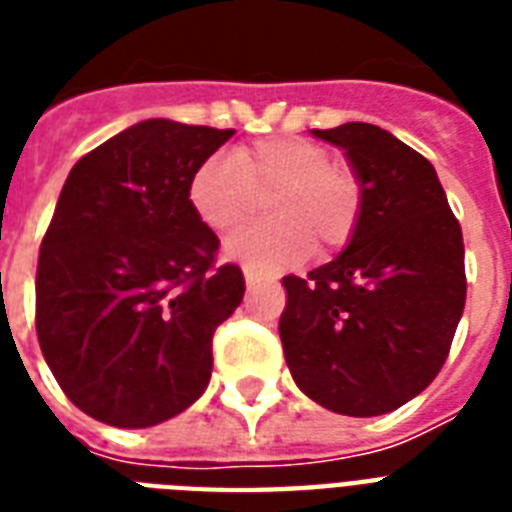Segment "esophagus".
I'll use <instances>...</instances> for the list:
<instances>
[{"label":"esophagus","mask_w":512,"mask_h":512,"mask_svg":"<svg viewBox=\"0 0 512 512\" xmlns=\"http://www.w3.org/2000/svg\"><path fill=\"white\" fill-rule=\"evenodd\" d=\"M244 281H247V289H255V287H263V284H271L273 279L263 276V273L252 271V268H244Z\"/></svg>","instance_id":"esophagus-1"}]
</instances>
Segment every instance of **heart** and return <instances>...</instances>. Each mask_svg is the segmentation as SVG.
Here are the masks:
<instances>
[{
  "label": "heart",
  "instance_id": "1",
  "mask_svg": "<svg viewBox=\"0 0 512 512\" xmlns=\"http://www.w3.org/2000/svg\"><path fill=\"white\" fill-rule=\"evenodd\" d=\"M265 193L271 220L247 225L225 241V252L252 268H284L311 247L319 255L345 247L364 207L356 172L305 138H265L236 146L231 156H209L188 183L191 209L215 233L249 220Z\"/></svg>",
  "mask_w": 512,
  "mask_h": 512
}]
</instances>
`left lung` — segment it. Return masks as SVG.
Segmentation results:
<instances>
[{"label": "left lung", "mask_w": 512, "mask_h": 512, "mask_svg": "<svg viewBox=\"0 0 512 512\" xmlns=\"http://www.w3.org/2000/svg\"><path fill=\"white\" fill-rule=\"evenodd\" d=\"M313 135L364 188L353 239L305 279L284 276L279 319L297 388L329 412L388 414L441 372L465 308V244L433 164L374 124Z\"/></svg>", "instance_id": "obj_1"}]
</instances>
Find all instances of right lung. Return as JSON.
I'll use <instances>...</instances> for the list:
<instances>
[{
  "label": "right lung",
  "mask_w": 512,
  "mask_h": 512,
  "mask_svg": "<svg viewBox=\"0 0 512 512\" xmlns=\"http://www.w3.org/2000/svg\"><path fill=\"white\" fill-rule=\"evenodd\" d=\"M233 130L132 124L68 172L36 265V337L71 404L114 428H151L207 390L212 335L244 276L188 183Z\"/></svg>",
  "instance_id": "right-lung-1"
}]
</instances>
